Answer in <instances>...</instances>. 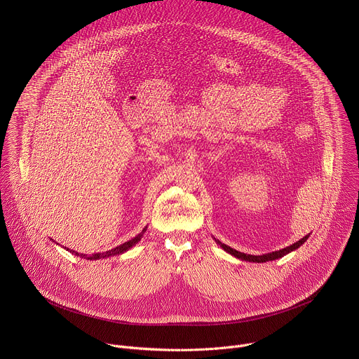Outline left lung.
Masks as SVG:
<instances>
[{
    "label": "left lung",
    "instance_id": "8db88e82",
    "mask_svg": "<svg viewBox=\"0 0 359 359\" xmlns=\"http://www.w3.org/2000/svg\"><path fill=\"white\" fill-rule=\"evenodd\" d=\"M310 237V234H306V236H304L301 240H298V241H295L294 244H291V245H288V247H284V248H281V250H277V251H273V252H267V254H262V255H251V254H244V252H240V251H237V250H234V248H231V247H229V245H226L224 243H222L220 240H217V238H215V241L224 250V251H227L229 254H231L233 257H236V259H238V260H241V262H250V263H266V262H273V260H277V259H281V257H284L285 254H288V252H291V251H294V250H297L298 247H301L305 241H306V238Z\"/></svg>",
    "mask_w": 359,
    "mask_h": 359
}]
</instances>
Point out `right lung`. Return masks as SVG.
<instances>
[{
    "label": "right lung",
    "mask_w": 359,
    "mask_h": 359,
    "mask_svg": "<svg viewBox=\"0 0 359 359\" xmlns=\"http://www.w3.org/2000/svg\"><path fill=\"white\" fill-rule=\"evenodd\" d=\"M146 229H147V227H144V229H143L136 237H133L132 240H129V241H126V243H123V244H121V245H118V247H115V248H112V250H109V251H104V252H96V254H92V255H86V254H83V252H76V251H74V250H71V248H68V247H65V248H67V251H71L72 254L78 255V257H82V259H86V260L108 259V257H114V255L123 254V252H126L128 250H130L133 245H136V244L140 241V238L143 237Z\"/></svg>",
    "instance_id": "right-lung-1"
}]
</instances>
